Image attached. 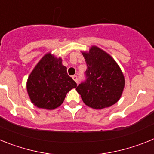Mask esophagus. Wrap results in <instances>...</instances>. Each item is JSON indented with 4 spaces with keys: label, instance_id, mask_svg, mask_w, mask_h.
<instances>
[{
    "label": "esophagus",
    "instance_id": "esophagus-1",
    "mask_svg": "<svg viewBox=\"0 0 154 154\" xmlns=\"http://www.w3.org/2000/svg\"><path fill=\"white\" fill-rule=\"evenodd\" d=\"M72 79L75 82H78V76L77 75H72Z\"/></svg>",
    "mask_w": 154,
    "mask_h": 154
}]
</instances>
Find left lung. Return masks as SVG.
Returning <instances> with one entry per match:
<instances>
[{"label":"left lung","mask_w":154,"mask_h":154,"mask_svg":"<svg viewBox=\"0 0 154 154\" xmlns=\"http://www.w3.org/2000/svg\"><path fill=\"white\" fill-rule=\"evenodd\" d=\"M87 69L85 79L76 90L86 106L95 109L107 108L120 99L125 79L118 64L108 53L96 46L82 52Z\"/></svg>","instance_id":"left-lung-1"}]
</instances>
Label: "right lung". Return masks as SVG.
<instances>
[{
  "label": "right lung",
  "instance_id": "1",
  "mask_svg": "<svg viewBox=\"0 0 154 154\" xmlns=\"http://www.w3.org/2000/svg\"><path fill=\"white\" fill-rule=\"evenodd\" d=\"M62 62L61 58L47 53L30 74L27 91L35 106L49 110L58 108L64 102L66 94L77 87Z\"/></svg>",
  "mask_w": 154,
  "mask_h": 154
}]
</instances>
